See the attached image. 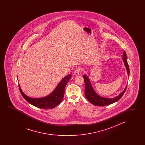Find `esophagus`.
<instances>
[{"mask_svg": "<svg viewBox=\"0 0 145 145\" xmlns=\"http://www.w3.org/2000/svg\"><path fill=\"white\" fill-rule=\"evenodd\" d=\"M79 73H80V69H77L74 71V76H78L79 74Z\"/></svg>", "mask_w": 145, "mask_h": 145, "instance_id": "obj_1", "label": "esophagus"}]
</instances>
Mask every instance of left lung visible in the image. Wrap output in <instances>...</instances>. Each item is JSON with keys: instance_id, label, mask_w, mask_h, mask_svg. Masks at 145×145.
Segmentation results:
<instances>
[{"instance_id": "left-lung-1", "label": "left lung", "mask_w": 145, "mask_h": 145, "mask_svg": "<svg viewBox=\"0 0 145 145\" xmlns=\"http://www.w3.org/2000/svg\"><path fill=\"white\" fill-rule=\"evenodd\" d=\"M122 57H123L122 60L126 67V71H127L128 77H129V66L127 64L126 53L125 51L123 52ZM83 78L84 80V83H85V96L86 99H88V100L91 104H92L95 106H107V105L113 104L118 101V100H119L126 91L127 85L123 91L117 97H115L112 99L103 97L99 95V94H97L96 93L92 87V84L90 82L89 77H88L86 74L83 75Z\"/></svg>"}]
</instances>
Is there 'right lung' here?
Returning a JSON list of instances; mask_svg holds the SVG:
<instances>
[{"instance_id": "right-lung-1", "label": "right lung", "mask_w": 145, "mask_h": 145, "mask_svg": "<svg viewBox=\"0 0 145 145\" xmlns=\"http://www.w3.org/2000/svg\"><path fill=\"white\" fill-rule=\"evenodd\" d=\"M71 74L65 76L60 81L52 92L49 95L41 98L30 97L23 92L20 85H19V89L24 99L31 105L43 109H53L55 108L62 102L65 93V86L68 83L69 80L71 79Z\"/></svg>"}]
</instances>
